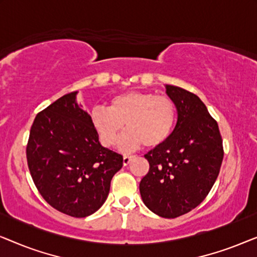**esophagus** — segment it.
Masks as SVG:
<instances>
[{"mask_svg": "<svg viewBox=\"0 0 257 257\" xmlns=\"http://www.w3.org/2000/svg\"><path fill=\"white\" fill-rule=\"evenodd\" d=\"M131 156H124V158H122V164H124V166H127L130 161H131Z\"/></svg>", "mask_w": 257, "mask_h": 257, "instance_id": "esophagus-1", "label": "esophagus"}]
</instances>
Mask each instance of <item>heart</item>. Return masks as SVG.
<instances>
[{
    "instance_id": "obj_1",
    "label": "heart",
    "mask_w": 257,
    "mask_h": 257,
    "mask_svg": "<svg viewBox=\"0 0 257 257\" xmlns=\"http://www.w3.org/2000/svg\"><path fill=\"white\" fill-rule=\"evenodd\" d=\"M178 112L170 97L157 96L144 91H127L112 97L108 107L97 106L91 112V121L103 145L117 143L122 151L135 150L140 145L152 149L160 146L173 133Z\"/></svg>"
}]
</instances>
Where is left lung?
<instances>
[{
	"mask_svg": "<svg viewBox=\"0 0 257 257\" xmlns=\"http://www.w3.org/2000/svg\"><path fill=\"white\" fill-rule=\"evenodd\" d=\"M178 120L170 139L145 158L150 170L139 184L143 202L161 217L174 219L199 206L212 189L223 159L217 122L196 94L166 85Z\"/></svg>",
	"mask_w": 257,
	"mask_h": 257,
	"instance_id": "left-lung-1",
	"label": "left lung"
}]
</instances>
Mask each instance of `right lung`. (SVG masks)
<instances>
[{
	"mask_svg": "<svg viewBox=\"0 0 257 257\" xmlns=\"http://www.w3.org/2000/svg\"><path fill=\"white\" fill-rule=\"evenodd\" d=\"M77 91L36 115L27 160L38 192L51 207L73 217L103 206L122 157L100 145L91 115L77 104Z\"/></svg>",
	"mask_w": 257,
	"mask_h": 257,
	"instance_id": "add662e5",
	"label": "right lung"
}]
</instances>
